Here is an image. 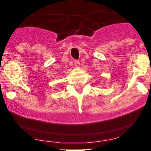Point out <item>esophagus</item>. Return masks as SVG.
I'll return each instance as SVG.
<instances>
[{"label":"esophagus","mask_w":151,"mask_h":151,"mask_svg":"<svg viewBox=\"0 0 151 151\" xmlns=\"http://www.w3.org/2000/svg\"><path fill=\"white\" fill-rule=\"evenodd\" d=\"M74 65H75L77 67H79V66H80V62L78 61V60H75V61H74Z\"/></svg>","instance_id":"obj_1"}]
</instances>
